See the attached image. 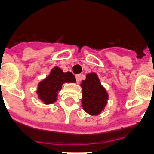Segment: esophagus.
I'll return each instance as SVG.
<instances>
[{"label":"esophagus","mask_w":154,"mask_h":154,"mask_svg":"<svg viewBox=\"0 0 154 154\" xmlns=\"http://www.w3.org/2000/svg\"><path fill=\"white\" fill-rule=\"evenodd\" d=\"M76 80H77V82H79L81 81V75L80 74H77L76 75Z\"/></svg>","instance_id":"1"}]
</instances>
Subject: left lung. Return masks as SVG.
<instances>
[{
  "label": "left lung",
  "instance_id": "1",
  "mask_svg": "<svg viewBox=\"0 0 154 154\" xmlns=\"http://www.w3.org/2000/svg\"><path fill=\"white\" fill-rule=\"evenodd\" d=\"M82 88V104L83 109L91 115L101 113L109 100L107 91L100 82L97 74L94 72L86 74V80L81 83Z\"/></svg>",
  "mask_w": 154,
  "mask_h": 154
}]
</instances>
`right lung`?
I'll list each match as a JSON object with an SVG mask.
<instances>
[{"mask_svg": "<svg viewBox=\"0 0 154 154\" xmlns=\"http://www.w3.org/2000/svg\"><path fill=\"white\" fill-rule=\"evenodd\" d=\"M65 82H76V78L70 72H63L61 68L54 67L44 80L38 84L36 94L38 98L45 104L54 103L57 100L58 93Z\"/></svg>", "mask_w": 154, "mask_h": 154, "instance_id": "right-lung-1", "label": "right lung"}]
</instances>
